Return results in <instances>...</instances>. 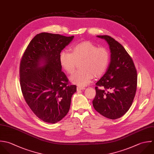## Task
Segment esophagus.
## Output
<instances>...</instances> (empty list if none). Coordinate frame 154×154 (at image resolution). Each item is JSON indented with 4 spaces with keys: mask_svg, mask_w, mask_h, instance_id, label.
<instances>
[{
    "mask_svg": "<svg viewBox=\"0 0 154 154\" xmlns=\"http://www.w3.org/2000/svg\"><path fill=\"white\" fill-rule=\"evenodd\" d=\"M77 91H80V90H84V89H85V88H82V87H77Z\"/></svg>",
    "mask_w": 154,
    "mask_h": 154,
    "instance_id": "34e87169",
    "label": "esophagus"
}]
</instances>
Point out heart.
I'll list each match as a JSON object with an SVG mask.
<instances>
[{"instance_id":"heart-1","label":"heart","mask_w":154,"mask_h":154,"mask_svg":"<svg viewBox=\"0 0 154 154\" xmlns=\"http://www.w3.org/2000/svg\"><path fill=\"white\" fill-rule=\"evenodd\" d=\"M72 53L63 50L59 54L62 68L69 74L74 72L77 62H80V71L70 77V80L79 86L89 85L93 77L103 75L107 70L110 54L107 48L98 47L90 41H83L71 47Z\"/></svg>"}]
</instances>
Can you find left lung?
Returning <instances> with one entry per match:
<instances>
[{
	"label": "left lung",
	"mask_w": 154,
	"mask_h": 154,
	"mask_svg": "<svg viewBox=\"0 0 154 154\" xmlns=\"http://www.w3.org/2000/svg\"><path fill=\"white\" fill-rule=\"evenodd\" d=\"M97 37L107 41L111 55L106 73L95 84L93 106L103 116L116 119L127 112L133 102L137 84V71L133 59L120 43L108 35Z\"/></svg>",
	"instance_id": "1"
}]
</instances>
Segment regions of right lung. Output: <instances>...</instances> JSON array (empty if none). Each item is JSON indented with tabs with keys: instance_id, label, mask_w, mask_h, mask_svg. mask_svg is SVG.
I'll return each mask as SVG.
<instances>
[{
	"instance_id": "1",
	"label": "right lung",
	"mask_w": 154,
	"mask_h": 154,
	"mask_svg": "<svg viewBox=\"0 0 154 154\" xmlns=\"http://www.w3.org/2000/svg\"><path fill=\"white\" fill-rule=\"evenodd\" d=\"M74 36L42 32L30 42L20 65L23 97L34 114L47 123L55 124L68 113L75 85L62 71L61 51Z\"/></svg>"
}]
</instances>
